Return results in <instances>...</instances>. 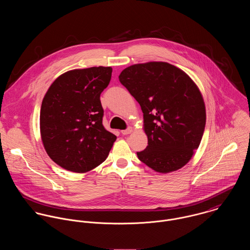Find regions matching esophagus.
<instances>
[{
	"label": "esophagus",
	"instance_id": "34e87169",
	"mask_svg": "<svg viewBox=\"0 0 250 250\" xmlns=\"http://www.w3.org/2000/svg\"><path fill=\"white\" fill-rule=\"evenodd\" d=\"M132 132H133V128H132V127H129L128 129H126V130H124V131H122L121 133H122V135H124V136H127V135L131 134Z\"/></svg>",
	"mask_w": 250,
	"mask_h": 250
}]
</instances>
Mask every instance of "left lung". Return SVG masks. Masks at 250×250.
<instances>
[{
	"label": "left lung",
	"mask_w": 250,
	"mask_h": 250,
	"mask_svg": "<svg viewBox=\"0 0 250 250\" xmlns=\"http://www.w3.org/2000/svg\"><path fill=\"white\" fill-rule=\"evenodd\" d=\"M120 83L139 102L148 145L139 159L157 172L176 171L198 148L206 124L200 90L178 67L163 62L125 68Z\"/></svg>",
	"instance_id": "obj_1"
}]
</instances>
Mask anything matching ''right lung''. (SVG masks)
Here are the masks:
<instances>
[{"mask_svg":"<svg viewBox=\"0 0 250 250\" xmlns=\"http://www.w3.org/2000/svg\"><path fill=\"white\" fill-rule=\"evenodd\" d=\"M111 67L65 72L46 92L40 109V134L49 157L62 168L83 173L102 164L116 140L102 123V91Z\"/></svg>","mask_w":250,"mask_h":250,"instance_id":"1","label":"right lung"}]
</instances>
